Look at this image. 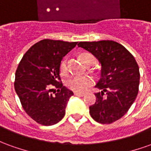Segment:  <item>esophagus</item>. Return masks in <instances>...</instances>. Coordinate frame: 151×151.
Segmentation results:
<instances>
[{"label":"esophagus","instance_id":"obj_1","mask_svg":"<svg viewBox=\"0 0 151 151\" xmlns=\"http://www.w3.org/2000/svg\"><path fill=\"white\" fill-rule=\"evenodd\" d=\"M73 94H74V95H76V96H79V97H82V96L85 95L84 93H78V92H74Z\"/></svg>","mask_w":151,"mask_h":151}]
</instances>
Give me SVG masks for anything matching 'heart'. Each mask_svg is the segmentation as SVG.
Segmentation results:
<instances>
[{
  "mask_svg": "<svg viewBox=\"0 0 151 151\" xmlns=\"http://www.w3.org/2000/svg\"><path fill=\"white\" fill-rule=\"evenodd\" d=\"M80 58L84 64L86 65H93L95 62L94 56L91 53H82L80 56ZM60 72L61 75L66 76L69 73V68H68V59L64 58L60 64ZM94 83V79L91 76H74L72 77L66 82V86L74 92L82 93L87 91Z\"/></svg>",
  "mask_w": 151,
  "mask_h": 151,
  "instance_id": "b5f03b06",
  "label": "heart"
}]
</instances>
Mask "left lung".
I'll use <instances>...</instances> for the list:
<instances>
[{"mask_svg":"<svg viewBox=\"0 0 151 151\" xmlns=\"http://www.w3.org/2000/svg\"><path fill=\"white\" fill-rule=\"evenodd\" d=\"M78 46L101 64V78L95 86L96 102L90 106L91 117L100 124H111L126 113L136 99L140 82L139 67L133 56L112 40L80 42Z\"/></svg>","mask_w":151,"mask_h":151,"instance_id":"obj_1","label":"left lung"}]
</instances>
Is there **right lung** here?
<instances>
[{
	"label": "right lung",
	"instance_id": "add662e5",
	"mask_svg": "<svg viewBox=\"0 0 151 151\" xmlns=\"http://www.w3.org/2000/svg\"><path fill=\"white\" fill-rule=\"evenodd\" d=\"M77 43L41 40L25 53L17 68L15 91L24 111L42 125L55 124L65 116L73 93L60 82V64ZM52 87L58 89L55 95L50 94Z\"/></svg>",
	"mask_w": 151,
	"mask_h": 151
}]
</instances>
